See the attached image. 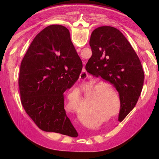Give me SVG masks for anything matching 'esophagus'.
Listing matches in <instances>:
<instances>
[{"mask_svg":"<svg viewBox=\"0 0 159 159\" xmlns=\"http://www.w3.org/2000/svg\"><path fill=\"white\" fill-rule=\"evenodd\" d=\"M88 77V73H87V71H85V70H83V71L81 72L80 75V80H84L85 79H86V78H87Z\"/></svg>","mask_w":159,"mask_h":159,"instance_id":"obj_1","label":"esophagus"}]
</instances>
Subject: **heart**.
Listing matches in <instances>:
<instances>
[{
    "label": "heart",
    "instance_id": "1",
    "mask_svg": "<svg viewBox=\"0 0 159 159\" xmlns=\"http://www.w3.org/2000/svg\"><path fill=\"white\" fill-rule=\"evenodd\" d=\"M100 87H103L106 89H109L111 91V92L114 95V96L111 94V95L106 96L104 93H103L102 91V88H100ZM100 88L99 89V88ZM99 88V89L97 90L96 89ZM85 91L83 90H77V93L80 95L82 93H84ZM91 96V98L90 99V103L91 104V105H94L95 109H97V106H100L101 107H105L106 109H107V110H110V111H112L114 109V107L115 106V104L113 102V101H112L111 98H114V96L116 98H119L117 94L114 91L113 88H112L109 84H106V83H98L97 85H95V86H93L92 88L90 89V91L88 93L86 97H89ZM75 97V95L73 93H69L68 95H67V101L66 103V109L67 110H71V107L73 106V101L74 98ZM80 103L82 102L81 100L79 98H77ZM89 126L90 128H94L96 126V124L94 123H91L89 124Z\"/></svg>",
    "mask_w": 159,
    "mask_h": 159
}]
</instances>
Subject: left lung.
I'll return each instance as SVG.
<instances>
[{
    "label": "left lung",
    "mask_w": 159,
    "mask_h": 159,
    "mask_svg": "<svg viewBox=\"0 0 159 159\" xmlns=\"http://www.w3.org/2000/svg\"><path fill=\"white\" fill-rule=\"evenodd\" d=\"M89 45L92 56L86 70L117 90L120 101L119 121L122 122L135 106L143 89L144 74L141 62L129 41L115 28L106 26L94 30Z\"/></svg>",
    "instance_id": "8db88e82"
}]
</instances>
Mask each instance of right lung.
<instances>
[{"label":"right lung","instance_id":"add662e5","mask_svg":"<svg viewBox=\"0 0 159 159\" xmlns=\"http://www.w3.org/2000/svg\"><path fill=\"white\" fill-rule=\"evenodd\" d=\"M82 68L66 27L51 25L33 39L20 64L19 86L24 109L40 129L77 137L64 110V93Z\"/></svg>","mask_w":159,"mask_h":159}]
</instances>
